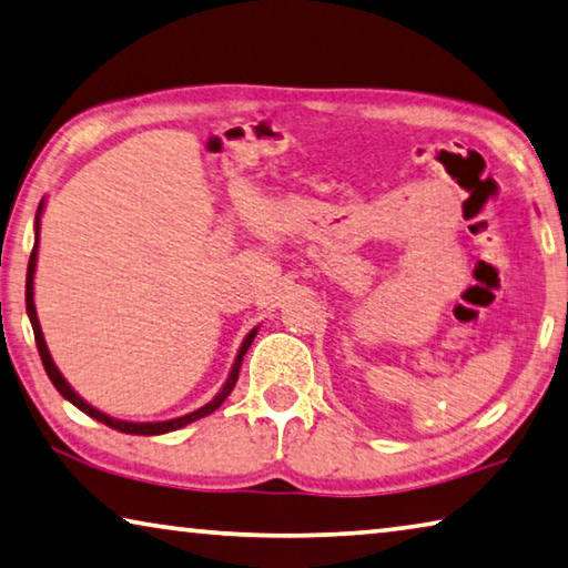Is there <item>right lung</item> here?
Listing matches in <instances>:
<instances>
[{
  "mask_svg": "<svg viewBox=\"0 0 568 568\" xmlns=\"http://www.w3.org/2000/svg\"><path fill=\"white\" fill-rule=\"evenodd\" d=\"M40 212H42V202H40V210H38V222H34V230L40 232ZM38 232H34V235H38ZM34 263H38V237H34V247H32V255H30V265H27V285H24V303H27V313H30V321H32V331H34V341H38V351H40V358H42V366H44V372H48V376H50V382L55 384V389L62 394V397H65L68 402H73L75 407L80 409V412H85L88 417H93V419H98V422H103V425H108V427H113V429H119V432H129V435H164V432H174V429H179V427H184V425H189V422H194V419H200V417H206V414H212L214 409L220 407V404L230 397V392H232V386H235V382H237V376H240V366H242V356H245V351L250 348V344H252V338H255V333H257V328L255 331H250V336L245 338V344H242V348H240V354H237V358H235V366H232V372H230V379L224 382V386H222V392L217 394V397H214L210 404H204L202 409H196V412H192V414H184V417H176V419H169V422H154V425H133V422H121V419H111L108 417V414H103V412H98V409H93L90 407L88 402H83L78 397V394L70 389V384L62 379V374L58 372V366L52 364V358H50V351H48V346H44V338H42V328H40V321H38V313H34V303H32V277H34Z\"/></svg>",
  "mask_w": 568,
  "mask_h": 568,
  "instance_id": "right-lung-1",
  "label": "right lung"
}]
</instances>
